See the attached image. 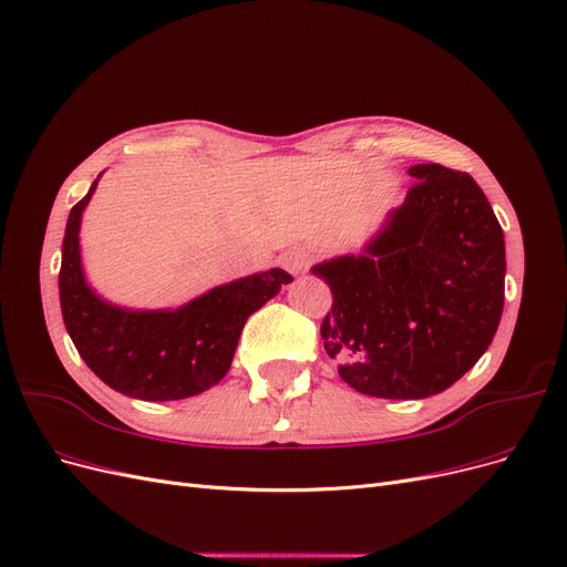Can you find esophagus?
Listing matches in <instances>:
<instances>
[{"mask_svg": "<svg viewBox=\"0 0 567 567\" xmlns=\"http://www.w3.org/2000/svg\"><path fill=\"white\" fill-rule=\"evenodd\" d=\"M284 267L290 271V274H300V271H307V267L312 265V255L302 250V248H296V250H288L284 252L281 257Z\"/></svg>", "mask_w": 567, "mask_h": 567, "instance_id": "esophagus-1", "label": "esophagus"}]
</instances>
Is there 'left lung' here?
<instances>
[{
  "label": "left lung",
  "mask_w": 567,
  "mask_h": 567,
  "mask_svg": "<svg viewBox=\"0 0 567 567\" xmlns=\"http://www.w3.org/2000/svg\"><path fill=\"white\" fill-rule=\"evenodd\" d=\"M362 255L312 267L333 305L323 350L350 388L383 400L447 390L485 354L504 312V231L468 173L437 163Z\"/></svg>",
  "instance_id": "obj_1"
}]
</instances>
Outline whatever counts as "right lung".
<instances>
[{"mask_svg": "<svg viewBox=\"0 0 567 567\" xmlns=\"http://www.w3.org/2000/svg\"><path fill=\"white\" fill-rule=\"evenodd\" d=\"M96 182L65 225L59 271L65 331L84 364L115 392L144 402L194 398L225 379L248 317L293 277L284 269L252 274L179 310L140 312L101 300L84 281L78 236Z\"/></svg>", "mask_w": 567, "mask_h": 567, "instance_id": "obj_1", "label": "right lung"}]
</instances>
